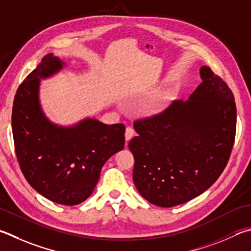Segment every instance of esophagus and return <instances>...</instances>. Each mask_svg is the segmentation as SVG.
Returning a JSON list of instances; mask_svg holds the SVG:
<instances>
[{
  "label": "esophagus",
  "instance_id": "34e87169",
  "mask_svg": "<svg viewBox=\"0 0 251 251\" xmlns=\"http://www.w3.org/2000/svg\"><path fill=\"white\" fill-rule=\"evenodd\" d=\"M134 129H133V127H127L126 128V131H125V138H126V140L128 141L131 137H133L134 136Z\"/></svg>",
  "mask_w": 251,
  "mask_h": 251
}]
</instances>
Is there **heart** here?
<instances>
[{
  "label": "heart",
  "mask_w": 251,
  "mask_h": 251,
  "mask_svg": "<svg viewBox=\"0 0 251 251\" xmlns=\"http://www.w3.org/2000/svg\"><path fill=\"white\" fill-rule=\"evenodd\" d=\"M147 112H148V114H157L159 112V107L152 106V107H150Z\"/></svg>",
  "instance_id": "1"
}]
</instances>
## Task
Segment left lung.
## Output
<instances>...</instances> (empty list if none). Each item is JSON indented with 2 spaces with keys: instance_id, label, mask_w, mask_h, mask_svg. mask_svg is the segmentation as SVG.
<instances>
[{
  "instance_id": "8db88e82",
  "label": "left lung",
  "mask_w": 251,
  "mask_h": 251,
  "mask_svg": "<svg viewBox=\"0 0 251 251\" xmlns=\"http://www.w3.org/2000/svg\"><path fill=\"white\" fill-rule=\"evenodd\" d=\"M188 101L137 121L128 147L135 158L133 180L141 197L161 207L201 195L224 171L236 134L231 90L208 67Z\"/></svg>"
}]
</instances>
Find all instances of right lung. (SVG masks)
I'll use <instances>...</instances> for the list:
<instances>
[{
  "mask_svg": "<svg viewBox=\"0 0 251 251\" xmlns=\"http://www.w3.org/2000/svg\"><path fill=\"white\" fill-rule=\"evenodd\" d=\"M48 53L17 89L12 129L23 175L43 197L62 205L84 202L97 185L102 167L125 145V126L86 117L72 126L49 121L40 105V80L65 68Z\"/></svg>",
  "mask_w": 251,
  "mask_h": 251,
  "instance_id": "1",
  "label": "right lung"
}]
</instances>
